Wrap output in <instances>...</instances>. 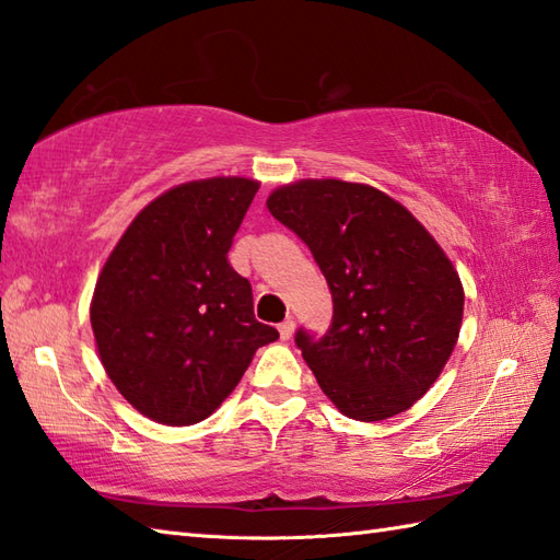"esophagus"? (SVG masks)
I'll return each mask as SVG.
<instances>
[{
	"mask_svg": "<svg viewBox=\"0 0 560 560\" xmlns=\"http://www.w3.org/2000/svg\"><path fill=\"white\" fill-rule=\"evenodd\" d=\"M293 329H295V322L289 317V319H283L281 324H279V334H281V341H289L291 336H293Z\"/></svg>",
	"mask_w": 560,
	"mask_h": 560,
	"instance_id": "esophagus-1",
	"label": "esophagus"
}]
</instances>
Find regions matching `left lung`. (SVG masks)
Returning a JSON list of instances; mask_svg holds the SVG:
<instances>
[{"label":"left lung","instance_id":"8db88e82","mask_svg":"<svg viewBox=\"0 0 560 560\" xmlns=\"http://www.w3.org/2000/svg\"><path fill=\"white\" fill-rule=\"evenodd\" d=\"M267 210L315 255L334 301L331 329L295 343L317 384L350 420L412 408L458 343L465 291L456 267L392 195L339 178L269 192Z\"/></svg>","mask_w":560,"mask_h":560}]
</instances>
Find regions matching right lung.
Listing matches in <instances>:
<instances>
[{
    "instance_id": "right-lung-1",
    "label": "right lung",
    "mask_w": 560,
    "mask_h": 560,
    "mask_svg": "<svg viewBox=\"0 0 560 560\" xmlns=\"http://www.w3.org/2000/svg\"><path fill=\"white\" fill-rule=\"evenodd\" d=\"M257 188L245 176L168 188L136 214L100 271L90 301L100 362L152 422L210 418L255 350L279 339L255 319L250 281L226 257Z\"/></svg>"
}]
</instances>
